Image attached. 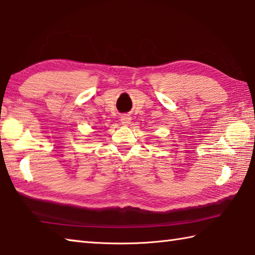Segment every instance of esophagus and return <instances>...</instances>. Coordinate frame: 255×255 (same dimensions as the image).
I'll use <instances>...</instances> for the list:
<instances>
[{"label": "esophagus", "mask_w": 255, "mask_h": 255, "mask_svg": "<svg viewBox=\"0 0 255 255\" xmlns=\"http://www.w3.org/2000/svg\"><path fill=\"white\" fill-rule=\"evenodd\" d=\"M131 116L130 115H123L121 116V123H122L124 127H127V125H128L131 123Z\"/></svg>", "instance_id": "esophagus-1"}]
</instances>
